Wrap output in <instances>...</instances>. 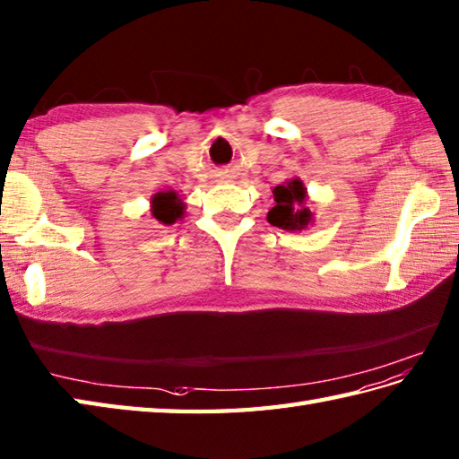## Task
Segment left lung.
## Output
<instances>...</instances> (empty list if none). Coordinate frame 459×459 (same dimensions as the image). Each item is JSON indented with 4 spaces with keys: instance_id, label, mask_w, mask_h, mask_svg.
Returning a JSON list of instances; mask_svg holds the SVG:
<instances>
[{
    "instance_id": "obj_1",
    "label": "left lung",
    "mask_w": 459,
    "mask_h": 459,
    "mask_svg": "<svg viewBox=\"0 0 459 459\" xmlns=\"http://www.w3.org/2000/svg\"><path fill=\"white\" fill-rule=\"evenodd\" d=\"M275 205L267 213V221L271 226H277L285 231H303L313 226L315 216L307 208L308 194L303 180L289 178L283 184L273 188Z\"/></svg>"
}]
</instances>
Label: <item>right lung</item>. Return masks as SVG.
Masks as SVG:
<instances>
[{
    "instance_id": "obj_1",
    "label": "right lung",
    "mask_w": 459,
    "mask_h": 459,
    "mask_svg": "<svg viewBox=\"0 0 459 459\" xmlns=\"http://www.w3.org/2000/svg\"><path fill=\"white\" fill-rule=\"evenodd\" d=\"M151 213L152 218L162 226H172L186 213V204L174 190L158 192L151 198Z\"/></svg>"
}]
</instances>
